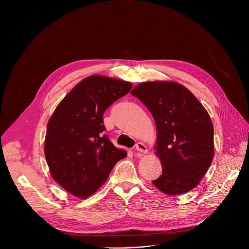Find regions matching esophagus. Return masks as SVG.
I'll return each instance as SVG.
<instances>
[{"label": "esophagus", "mask_w": 249, "mask_h": 249, "mask_svg": "<svg viewBox=\"0 0 249 249\" xmlns=\"http://www.w3.org/2000/svg\"><path fill=\"white\" fill-rule=\"evenodd\" d=\"M135 149L137 150V153L139 156H141L142 154H144L147 152V147L146 145L144 144V143L142 142H137L135 144Z\"/></svg>", "instance_id": "34e87169"}]
</instances>
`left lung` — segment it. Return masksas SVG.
<instances>
[{
  "instance_id": "obj_1",
  "label": "left lung",
  "mask_w": 249,
  "mask_h": 249,
  "mask_svg": "<svg viewBox=\"0 0 249 249\" xmlns=\"http://www.w3.org/2000/svg\"><path fill=\"white\" fill-rule=\"evenodd\" d=\"M131 95L145 105L156 124L162 174L153 185L166 195L191 191L214 158L210 116L188 89L174 82L141 83Z\"/></svg>"
}]
</instances>
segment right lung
I'll return each mask as SVG.
<instances>
[{
	"instance_id": "obj_1",
	"label": "right lung",
	"mask_w": 249,
	"mask_h": 249,
	"mask_svg": "<svg viewBox=\"0 0 249 249\" xmlns=\"http://www.w3.org/2000/svg\"><path fill=\"white\" fill-rule=\"evenodd\" d=\"M130 83L91 75L59 103L47 124L44 153L53 179L78 198L94 194L116 162L126 158L104 133L103 115L128 94Z\"/></svg>"
}]
</instances>
